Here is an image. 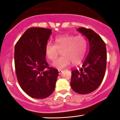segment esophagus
<instances>
[{"mask_svg": "<svg viewBox=\"0 0 120 120\" xmlns=\"http://www.w3.org/2000/svg\"><path fill=\"white\" fill-rule=\"evenodd\" d=\"M58 71H59V73L60 75V74H61V73L62 72H63V70H59Z\"/></svg>", "mask_w": 120, "mask_h": 120, "instance_id": "1", "label": "esophagus"}]
</instances>
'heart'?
<instances>
[{"label":"heart","mask_w":120,"mask_h":120,"mask_svg":"<svg viewBox=\"0 0 120 120\" xmlns=\"http://www.w3.org/2000/svg\"><path fill=\"white\" fill-rule=\"evenodd\" d=\"M87 49V41L83 36L63 35L56 37L55 44L48 43L45 48V54L52 61L58 56L59 50L61 51V57L56 60L52 65L58 69H63L70 65L81 63L85 57Z\"/></svg>","instance_id":"1"}]
</instances>
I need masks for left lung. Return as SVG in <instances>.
Masks as SVG:
<instances>
[{"label": "left lung", "instance_id": "left-lung-1", "mask_svg": "<svg viewBox=\"0 0 120 120\" xmlns=\"http://www.w3.org/2000/svg\"><path fill=\"white\" fill-rule=\"evenodd\" d=\"M88 39L89 51L82 68L71 71V87L73 91L86 94L94 91L101 84L106 68V45L102 38L91 29H77Z\"/></svg>", "mask_w": 120, "mask_h": 120}]
</instances>
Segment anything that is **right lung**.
<instances>
[{
    "mask_svg": "<svg viewBox=\"0 0 120 120\" xmlns=\"http://www.w3.org/2000/svg\"><path fill=\"white\" fill-rule=\"evenodd\" d=\"M52 30L31 27L15 46V72L20 87L33 98L44 99L53 93L59 75L46 61L45 48Z\"/></svg>",
    "mask_w": 120,
    "mask_h": 120,
    "instance_id": "add662e5",
    "label": "right lung"
}]
</instances>
